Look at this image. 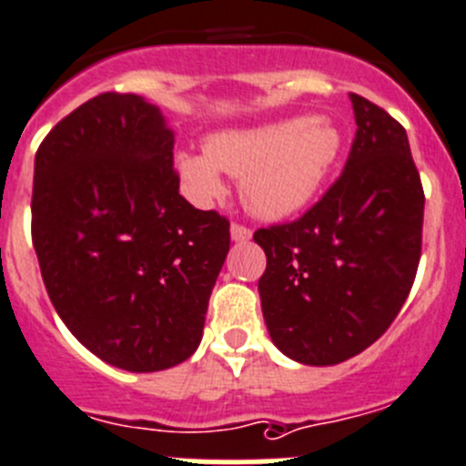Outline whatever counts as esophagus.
Masks as SVG:
<instances>
[{
    "label": "esophagus",
    "instance_id": "34e87169",
    "mask_svg": "<svg viewBox=\"0 0 466 466\" xmlns=\"http://www.w3.org/2000/svg\"><path fill=\"white\" fill-rule=\"evenodd\" d=\"M251 238V230L242 224H230V240L247 242Z\"/></svg>",
    "mask_w": 466,
    "mask_h": 466
}]
</instances>
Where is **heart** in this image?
Instances as JSON below:
<instances>
[{
    "label": "heart",
    "mask_w": 466,
    "mask_h": 466,
    "mask_svg": "<svg viewBox=\"0 0 466 466\" xmlns=\"http://www.w3.org/2000/svg\"><path fill=\"white\" fill-rule=\"evenodd\" d=\"M343 153L329 116H290L208 137L206 153L180 150L176 171L198 203L224 197L221 170L240 178L245 206L263 219H286L320 194Z\"/></svg>",
    "instance_id": "heart-1"
}]
</instances>
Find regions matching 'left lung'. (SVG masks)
I'll return each mask as SVG.
<instances>
[{"label": "left lung", "mask_w": 466, "mask_h": 466, "mask_svg": "<svg viewBox=\"0 0 466 466\" xmlns=\"http://www.w3.org/2000/svg\"><path fill=\"white\" fill-rule=\"evenodd\" d=\"M357 121L340 178L297 221L258 228L269 339L292 361L334 366L373 345L405 304L420 258L423 187L407 132L350 93Z\"/></svg>", "instance_id": "8db88e82"}]
</instances>
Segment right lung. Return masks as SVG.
Instances as JSON below:
<instances>
[{"mask_svg": "<svg viewBox=\"0 0 466 466\" xmlns=\"http://www.w3.org/2000/svg\"><path fill=\"white\" fill-rule=\"evenodd\" d=\"M174 130L132 93L79 105L34 162L31 240L56 313L130 373L197 352L230 247L228 221L178 192Z\"/></svg>", "mask_w": 466, "mask_h": 466, "instance_id": "1", "label": "right lung"}]
</instances>
